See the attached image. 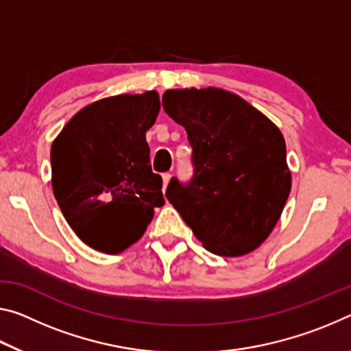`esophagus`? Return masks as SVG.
<instances>
[{
    "instance_id": "34e87169",
    "label": "esophagus",
    "mask_w": 351,
    "mask_h": 351,
    "mask_svg": "<svg viewBox=\"0 0 351 351\" xmlns=\"http://www.w3.org/2000/svg\"><path fill=\"white\" fill-rule=\"evenodd\" d=\"M171 180V175L170 173H164L162 175V181H164V191L167 189V186H169V182Z\"/></svg>"
}]
</instances>
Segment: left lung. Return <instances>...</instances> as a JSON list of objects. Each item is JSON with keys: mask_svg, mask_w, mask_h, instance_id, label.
<instances>
[{"mask_svg": "<svg viewBox=\"0 0 351 351\" xmlns=\"http://www.w3.org/2000/svg\"><path fill=\"white\" fill-rule=\"evenodd\" d=\"M164 110L186 128L193 176L171 178L165 197L210 253L243 256L280 220L291 193L281 131L245 99L223 88H175Z\"/></svg>", "mask_w": 351, "mask_h": 351, "instance_id": "1", "label": "left lung"}]
</instances>
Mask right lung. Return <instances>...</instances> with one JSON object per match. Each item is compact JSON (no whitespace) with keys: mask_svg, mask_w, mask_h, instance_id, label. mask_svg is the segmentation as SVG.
<instances>
[{"mask_svg":"<svg viewBox=\"0 0 351 351\" xmlns=\"http://www.w3.org/2000/svg\"><path fill=\"white\" fill-rule=\"evenodd\" d=\"M159 109L154 90L103 98L54 138V198L77 237L98 252L115 254L137 242L165 203L145 138Z\"/></svg>","mask_w":351,"mask_h":351,"instance_id":"obj_1","label":"right lung"}]
</instances>
